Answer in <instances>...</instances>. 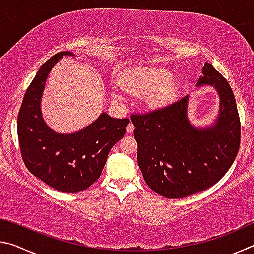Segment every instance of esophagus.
Wrapping results in <instances>:
<instances>
[{
  "label": "esophagus",
  "mask_w": 254,
  "mask_h": 254,
  "mask_svg": "<svg viewBox=\"0 0 254 254\" xmlns=\"http://www.w3.org/2000/svg\"><path fill=\"white\" fill-rule=\"evenodd\" d=\"M133 130H134V126L132 123H128V126L127 127V133H132Z\"/></svg>",
  "instance_id": "obj_1"
}]
</instances>
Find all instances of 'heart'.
<instances>
[{"label": "heart", "instance_id": "heart-1", "mask_svg": "<svg viewBox=\"0 0 254 254\" xmlns=\"http://www.w3.org/2000/svg\"><path fill=\"white\" fill-rule=\"evenodd\" d=\"M123 86L133 92L147 93V101L152 106L166 104L175 94L173 74L157 66H140L127 70Z\"/></svg>", "mask_w": 254, "mask_h": 254}]
</instances>
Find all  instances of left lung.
Masks as SVG:
<instances>
[{
    "label": "left lung",
    "instance_id": "left-lung-1",
    "mask_svg": "<svg viewBox=\"0 0 254 254\" xmlns=\"http://www.w3.org/2000/svg\"><path fill=\"white\" fill-rule=\"evenodd\" d=\"M208 85L217 92L220 107L207 127L189 121L188 95L131 117L141 173L148 186L166 198H184L212 187L239 152L241 124L234 94L224 77L205 63L196 86Z\"/></svg>",
    "mask_w": 254,
    "mask_h": 254
}]
</instances>
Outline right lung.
Segmentation results:
<instances>
[{
  "label": "right lung",
  "instance_id": "obj_1",
  "mask_svg": "<svg viewBox=\"0 0 254 254\" xmlns=\"http://www.w3.org/2000/svg\"><path fill=\"white\" fill-rule=\"evenodd\" d=\"M70 51L56 54L40 67L24 94L18 115V137L24 165L36 177L63 192H78L100 178L112 147L126 134L130 120L103 112L72 133H58L42 118L41 98L54 66Z\"/></svg>",
  "mask_w": 254,
  "mask_h": 254
}]
</instances>
